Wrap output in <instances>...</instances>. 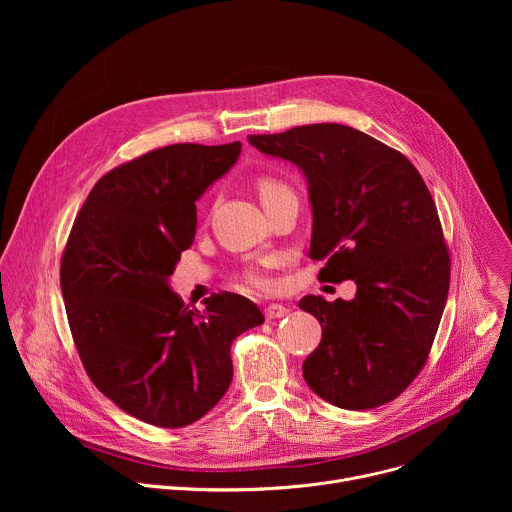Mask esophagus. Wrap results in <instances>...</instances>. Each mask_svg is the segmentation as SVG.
Segmentation results:
<instances>
[{"mask_svg": "<svg viewBox=\"0 0 512 512\" xmlns=\"http://www.w3.org/2000/svg\"><path fill=\"white\" fill-rule=\"evenodd\" d=\"M287 312H289V310H287L285 306H281V304H269V306L265 308V318H267V320H277V318H283Z\"/></svg>", "mask_w": 512, "mask_h": 512, "instance_id": "34e87169", "label": "esophagus"}]
</instances>
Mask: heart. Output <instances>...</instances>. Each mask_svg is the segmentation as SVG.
I'll return each instance as SVG.
<instances>
[{"label": "heart", "instance_id": "obj_1", "mask_svg": "<svg viewBox=\"0 0 512 512\" xmlns=\"http://www.w3.org/2000/svg\"><path fill=\"white\" fill-rule=\"evenodd\" d=\"M257 190H259V198H261L263 204L269 202V200H273V198H277V196H281V194L291 192L287 184H283L281 180H275V178H261V180L257 182ZM243 277H245V281H249V283L255 285V287H267V285H269V281L265 279V275H263L259 269H255V267L245 269Z\"/></svg>", "mask_w": 512, "mask_h": 512}]
</instances>
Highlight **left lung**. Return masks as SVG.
Masks as SVG:
<instances>
[{
	"mask_svg": "<svg viewBox=\"0 0 512 512\" xmlns=\"http://www.w3.org/2000/svg\"><path fill=\"white\" fill-rule=\"evenodd\" d=\"M247 139L304 174L310 259H326L320 277L356 283L348 302L300 300L322 326L302 367L308 387L350 411L393 401L425 364L450 289V255L423 178L403 154L348 125Z\"/></svg>",
	"mask_w": 512,
	"mask_h": 512,
	"instance_id": "1",
	"label": "left lung"
}]
</instances>
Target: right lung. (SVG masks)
I'll return each mask as SVG.
<instances>
[{"mask_svg":"<svg viewBox=\"0 0 512 512\" xmlns=\"http://www.w3.org/2000/svg\"><path fill=\"white\" fill-rule=\"evenodd\" d=\"M239 156L241 141L154 150L105 174L72 225L60 265L72 338L97 389L145 423L206 415L233 381V340L265 322L243 296L214 294L200 312L170 287L198 198Z\"/></svg>","mask_w":512,"mask_h":512,"instance_id":"right-lung-1","label":"right lung"}]
</instances>
